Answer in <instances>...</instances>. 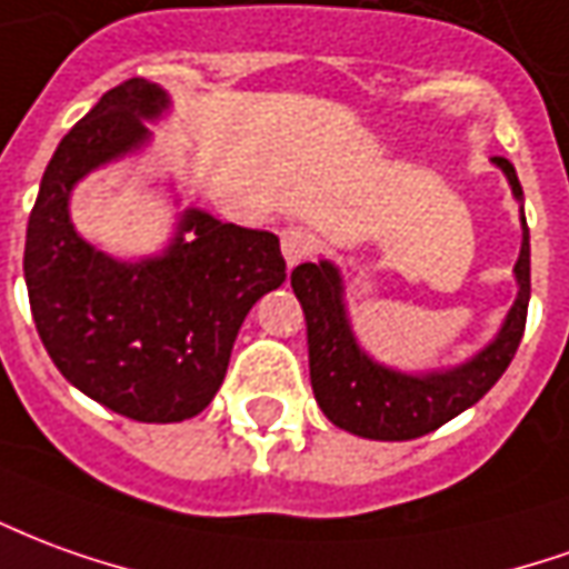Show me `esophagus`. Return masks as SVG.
Listing matches in <instances>:
<instances>
[{
	"mask_svg": "<svg viewBox=\"0 0 569 569\" xmlns=\"http://www.w3.org/2000/svg\"><path fill=\"white\" fill-rule=\"evenodd\" d=\"M280 246H283V258L289 268H296L298 261H305V258L313 252V233L308 228H292L283 230V237H280Z\"/></svg>",
	"mask_w": 569,
	"mask_h": 569,
	"instance_id": "obj_1",
	"label": "esophagus"
}]
</instances>
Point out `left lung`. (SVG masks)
<instances>
[{"label":"left lung","instance_id":"8db88e82","mask_svg":"<svg viewBox=\"0 0 569 569\" xmlns=\"http://www.w3.org/2000/svg\"><path fill=\"white\" fill-rule=\"evenodd\" d=\"M492 166L502 169L508 188L520 202V256L515 261L518 296L492 341L462 363L425 372L385 367L369 357L353 336L339 268L329 258H320L317 264L305 261L292 271V292L301 301L308 323L313 397L326 419L341 431L369 440H412L437 431L475 407L511 363L523 339L530 305V230L515 166L502 157H492Z\"/></svg>","mask_w":569,"mask_h":569}]
</instances>
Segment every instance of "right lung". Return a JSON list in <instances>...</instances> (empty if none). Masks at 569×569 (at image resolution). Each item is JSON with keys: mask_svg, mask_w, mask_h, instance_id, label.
I'll return each instance as SVG.
<instances>
[{"mask_svg": "<svg viewBox=\"0 0 569 569\" xmlns=\"http://www.w3.org/2000/svg\"><path fill=\"white\" fill-rule=\"evenodd\" d=\"M172 98L157 82L110 89L54 150L36 197L23 280L36 329L61 376L134 422H184L212 403L246 313L286 280L271 230L178 212L169 246L126 261L79 237L73 188L150 144Z\"/></svg>", "mask_w": 569, "mask_h": 569, "instance_id": "add662e5", "label": "right lung"}]
</instances>
